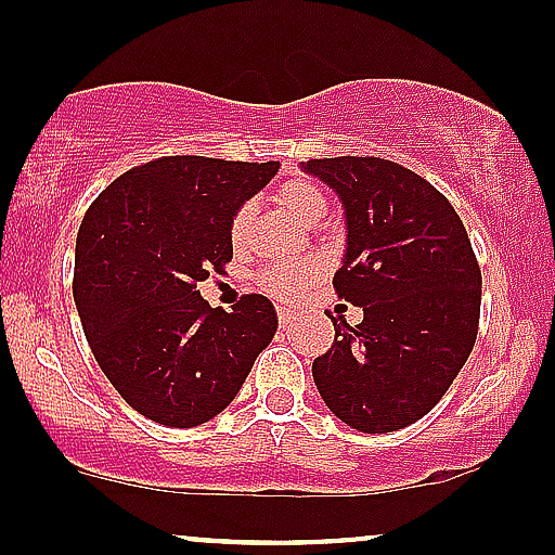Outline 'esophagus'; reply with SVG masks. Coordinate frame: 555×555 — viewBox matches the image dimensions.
Masks as SVG:
<instances>
[{"mask_svg":"<svg viewBox=\"0 0 555 555\" xmlns=\"http://www.w3.org/2000/svg\"><path fill=\"white\" fill-rule=\"evenodd\" d=\"M296 318H299V312H296L294 307H278V320H280V325H283V327L294 325Z\"/></svg>","mask_w":555,"mask_h":555,"instance_id":"obj_1","label":"esophagus"}]
</instances>
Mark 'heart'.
I'll use <instances>...</instances> for the list:
<instances>
[{"mask_svg":"<svg viewBox=\"0 0 555 555\" xmlns=\"http://www.w3.org/2000/svg\"><path fill=\"white\" fill-rule=\"evenodd\" d=\"M272 198L275 204L288 211L291 217L301 219L304 224H318L323 222L327 214V198L320 184H314L307 177H291V180L280 182L275 190H272ZM254 222V206L243 204L232 214L230 219V246L235 251H241L248 241V230H251ZM320 275V264L314 259H291V261H275V264L261 267L259 288H264L270 296H278V299H294L299 296L314 278Z\"/></svg>","mask_w":555,"mask_h":555,"instance_id":"b5f03b06","label":"heart"}]
</instances>
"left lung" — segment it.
<instances>
[{
	"label": "left lung",
	"instance_id": "obj_1",
	"mask_svg": "<svg viewBox=\"0 0 555 555\" xmlns=\"http://www.w3.org/2000/svg\"><path fill=\"white\" fill-rule=\"evenodd\" d=\"M304 169L341 195L347 259L333 288L362 307L354 327L331 318L336 341L312 362L314 384L357 431H397L466 365L479 333V261L450 201L395 160L312 158Z\"/></svg>",
	"mask_w": 555,
	"mask_h": 555
}]
</instances>
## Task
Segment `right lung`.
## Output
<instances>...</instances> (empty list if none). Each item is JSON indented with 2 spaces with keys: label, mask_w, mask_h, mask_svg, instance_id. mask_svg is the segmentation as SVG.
I'll return each instance as SVG.
<instances>
[{
  "label": "right lung",
  "mask_w": 555,
  "mask_h": 555,
  "mask_svg": "<svg viewBox=\"0 0 555 555\" xmlns=\"http://www.w3.org/2000/svg\"><path fill=\"white\" fill-rule=\"evenodd\" d=\"M278 166L164 156L113 180L87 208L74 301L100 371L145 418L175 428L211 421L275 336L267 296L243 294L224 312L195 288L232 259V214Z\"/></svg>",
  "instance_id": "right-lung-1"
}]
</instances>
